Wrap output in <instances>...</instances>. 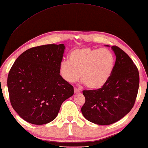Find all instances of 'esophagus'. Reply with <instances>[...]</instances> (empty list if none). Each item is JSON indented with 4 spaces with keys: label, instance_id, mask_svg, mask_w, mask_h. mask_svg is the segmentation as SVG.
I'll return each instance as SVG.
<instances>
[{
    "label": "esophagus",
    "instance_id": "esophagus-1",
    "mask_svg": "<svg viewBox=\"0 0 148 148\" xmlns=\"http://www.w3.org/2000/svg\"><path fill=\"white\" fill-rule=\"evenodd\" d=\"M74 91H75V93H79V92H80V90L77 89V87H75Z\"/></svg>",
    "mask_w": 148,
    "mask_h": 148
}]
</instances>
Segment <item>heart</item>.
<instances>
[{
    "instance_id": "obj_1",
    "label": "heart",
    "mask_w": 148,
    "mask_h": 148,
    "mask_svg": "<svg viewBox=\"0 0 148 148\" xmlns=\"http://www.w3.org/2000/svg\"><path fill=\"white\" fill-rule=\"evenodd\" d=\"M115 58L107 49L80 48L72 51L69 60L59 64V72L66 82H75L80 78L90 89L103 86L109 79L114 70Z\"/></svg>"
}]
</instances>
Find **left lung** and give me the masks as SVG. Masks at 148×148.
Wrapping results in <instances>:
<instances>
[{
    "instance_id": "8db88e82",
    "label": "left lung",
    "mask_w": 148,
    "mask_h": 148,
    "mask_svg": "<svg viewBox=\"0 0 148 148\" xmlns=\"http://www.w3.org/2000/svg\"><path fill=\"white\" fill-rule=\"evenodd\" d=\"M111 49L116 59L109 79L98 89L83 91V116L99 125H111L125 116L134 107L139 86L138 69L130 57L118 47Z\"/></svg>"
}]
</instances>
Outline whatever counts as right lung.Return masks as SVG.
Masks as SVG:
<instances>
[{"label": "right lung", "instance_id": "right-lung-1", "mask_svg": "<svg viewBox=\"0 0 148 148\" xmlns=\"http://www.w3.org/2000/svg\"><path fill=\"white\" fill-rule=\"evenodd\" d=\"M64 49V44L31 48L18 57L9 72L11 104L29 123L52 121L62 102L73 95V87L59 74Z\"/></svg>", "mask_w": 148, "mask_h": 148}]
</instances>
